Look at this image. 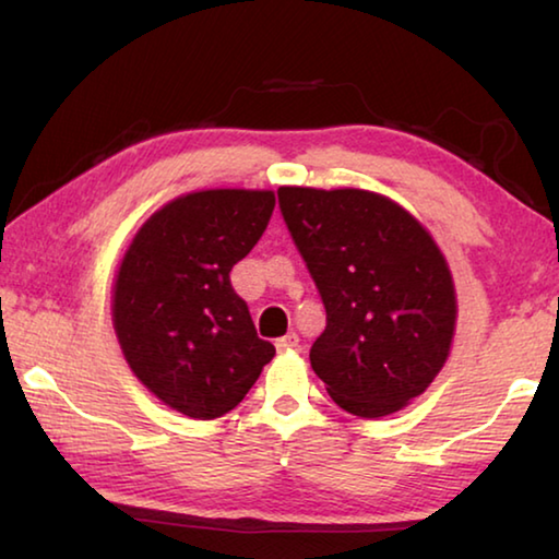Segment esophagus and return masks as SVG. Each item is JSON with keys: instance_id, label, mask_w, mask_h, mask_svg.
<instances>
[{"instance_id": "34e87169", "label": "esophagus", "mask_w": 559, "mask_h": 559, "mask_svg": "<svg viewBox=\"0 0 559 559\" xmlns=\"http://www.w3.org/2000/svg\"><path fill=\"white\" fill-rule=\"evenodd\" d=\"M276 347L281 349V353H286V349L298 347V335H296V333H288V335L278 337V340H276Z\"/></svg>"}]
</instances>
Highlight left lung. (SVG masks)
Wrapping results in <instances>:
<instances>
[{"mask_svg": "<svg viewBox=\"0 0 559 559\" xmlns=\"http://www.w3.org/2000/svg\"><path fill=\"white\" fill-rule=\"evenodd\" d=\"M278 206L325 306L310 365L337 406L400 412L447 362L456 293L429 231L365 189L281 187Z\"/></svg>", "mask_w": 559, "mask_h": 559, "instance_id": "obj_1", "label": "left lung"}]
</instances>
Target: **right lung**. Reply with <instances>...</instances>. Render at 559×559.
Listing matches in <instances>:
<instances>
[{"label":"right lung","mask_w":559,"mask_h":559,"mask_svg":"<svg viewBox=\"0 0 559 559\" xmlns=\"http://www.w3.org/2000/svg\"><path fill=\"white\" fill-rule=\"evenodd\" d=\"M276 206L273 192L204 189L140 226L112 288V325L130 370L192 419L239 404L276 347L257 335L229 273Z\"/></svg>","instance_id":"1"}]
</instances>
